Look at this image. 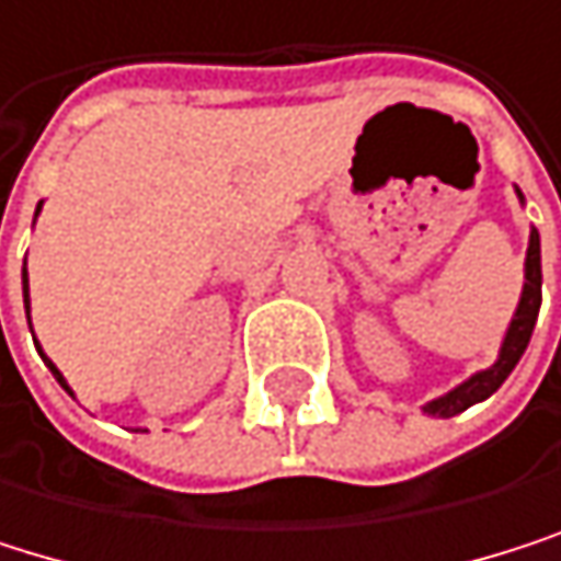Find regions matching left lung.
I'll use <instances>...</instances> for the list:
<instances>
[{"instance_id":"1","label":"left lung","mask_w":561,"mask_h":561,"mask_svg":"<svg viewBox=\"0 0 561 561\" xmlns=\"http://www.w3.org/2000/svg\"><path fill=\"white\" fill-rule=\"evenodd\" d=\"M518 201H522V193H518ZM539 304H542V247H539V230L531 227V233H528V254H525L522 297H518V307H515V314H512V324H508V331L502 337L495 364H492V368H485V371H474L468 381H461L448 394L428 401L425 414H432V417H455L465 408L492 398L502 388V381L515 371L518 357L525 354L528 337H531V331H536V321H539Z\"/></svg>"}]
</instances>
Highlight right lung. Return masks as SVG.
I'll list each match as a JSON object with an SVG mask.
<instances>
[{
	"label": "right lung",
	"instance_id": "add662e5",
	"mask_svg": "<svg viewBox=\"0 0 561 561\" xmlns=\"http://www.w3.org/2000/svg\"><path fill=\"white\" fill-rule=\"evenodd\" d=\"M39 207H43V204H39ZM36 217H39V210H36ZM22 297H25V318H30V274H25V271H22ZM36 347H39V344H36ZM39 354H43V347H39ZM43 360H46V368H49V371L56 375V381H59V385H62V388H66V391L72 394V388L66 385V378L59 375V368H56V364H53V360H49L46 354H43Z\"/></svg>",
	"mask_w": 561,
	"mask_h": 561
}]
</instances>
